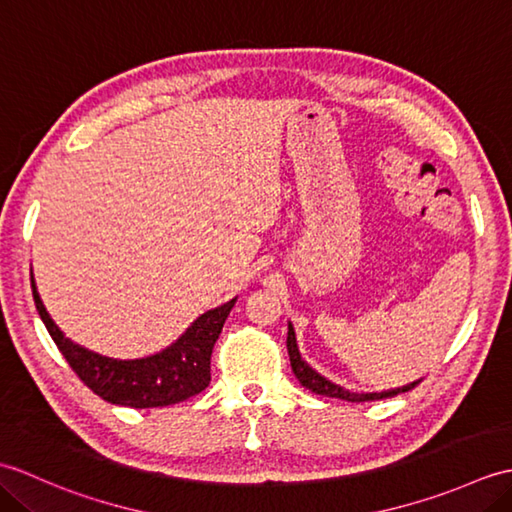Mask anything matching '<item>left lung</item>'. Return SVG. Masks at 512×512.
<instances>
[{
	"label": "left lung",
	"mask_w": 512,
	"mask_h": 512,
	"mask_svg": "<svg viewBox=\"0 0 512 512\" xmlns=\"http://www.w3.org/2000/svg\"><path fill=\"white\" fill-rule=\"evenodd\" d=\"M288 356H290V365H292V372H295L299 383L310 389L312 394H319V396H330V398H341L347 402H367V400H383V398H391V396H398L402 391H409L416 387L420 380L416 383H409L405 387H396V389H389V391H372V394H358V391H350V389H343L341 385H334L332 380L323 378L319 372H314V369L303 361L301 354H299V347H297V336H295V328H292V323H288Z\"/></svg>",
	"instance_id": "8db88e82"
}]
</instances>
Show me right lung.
<instances>
[{"label": "right lung", "mask_w": 512, "mask_h": 512, "mask_svg": "<svg viewBox=\"0 0 512 512\" xmlns=\"http://www.w3.org/2000/svg\"><path fill=\"white\" fill-rule=\"evenodd\" d=\"M30 284L39 317L65 361L74 369V374L96 396L112 402V405L134 409L176 405V402L187 400L209 387L213 345L224 328L228 312L233 310L237 301L235 297L226 301L224 306L200 314L189 325L187 332L176 343H171L167 350L145 358H134V361H121V358L96 354L88 347L65 339L59 325L50 319L48 310L43 308L32 275Z\"/></svg>", "instance_id": "add662e5"}]
</instances>
